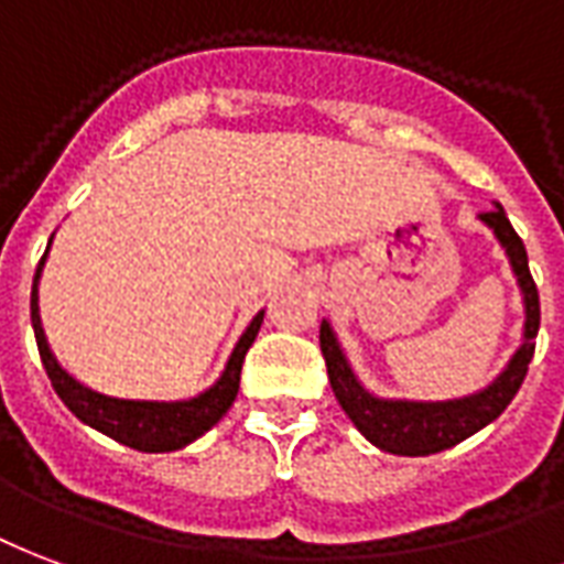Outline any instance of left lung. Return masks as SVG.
Returning <instances> with one entry per match:
<instances>
[{
    "label": "left lung",
    "instance_id": "obj_1",
    "mask_svg": "<svg viewBox=\"0 0 564 564\" xmlns=\"http://www.w3.org/2000/svg\"><path fill=\"white\" fill-rule=\"evenodd\" d=\"M480 221H487L492 234L505 246L525 303L523 345H520V351L511 357L508 369L492 381L490 388H484L480 393H471V397H463V400L447 402L378 400L357 381V376L348 367V360H345L343 348H339L336 336H333L330 324L322 322L318 343H322V355L324 364H327V378H330L333 393H336L343 412L351 417L357 430L367 435L372 445L388 451V454L426 456L459 445L463 438L484 430L487 423L496 421L511 405L517 390L523 384L525 372H529V364H532V355H535L538 327H541V303H538L535 279L529 273L525 246L517 237V231H513V225L505 216L501 204H496L487 213H480Z\"/></svg>",
    "mask_w": 564,
    "mask_h": 564
}]
</instances>
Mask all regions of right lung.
Returning a JSON list of instances; mask_svg holds the SVG:
<instances>
[{"label": "right lung", "mask_w": 564, "mask_h": 564, "mask_svg": "<svg viewBox=\"0 0 564 564\" xmlns=\"http://www.w3.org/2000/svg\"><path fill=\"white\" fill-rule=\"evenodd\" d=\"M41 264L35 270V282H32V300H29V310H32V330H35V343H39L41 364L44 372L51 378L53 390L59 393V400L68 405V412L74 417H80L89 423L98 433L117 438L119 445H129L134 451H147V454H164V451H180L188 442H195L197 435H204L213 423L221 421V414L228 412L237 400V390H240V369L246 360V351L252 348L254 336L261 330L264 322V312H258L252 324L246 327L240 336V343L234 348L228 367L221 372V378L209 390H204L195 400L183 402H138V400H113L105 393L84 388L80 381H74L65 372L56 357L47 348L44 330H41L39 318V276Z\"/></svg>", "instance_id": "add662e5"}]
</instances>
